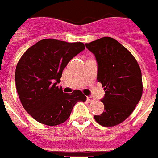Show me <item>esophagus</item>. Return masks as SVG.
Listing matches in <instances>:
<instances>
[{
    "mask_svg": "<svg viewBox=\"0 0 158 158\" xmlns=\"http://www.w3.org/2000/svg\"><path fill=\"white\" fill-rule=\"evenodd\" d=\"M86 99L88 102H93V101H95V98H92V97H87Z\"/></svg>",
    "mask_w": 158,
    "mask_h": 158,
    "instance_id": "esophagus-1",
    "label": "esophagus"
}]
</instances>
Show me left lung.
Masks as SVG:
<instances>
[{
  "label": "left lung",
  "instance_id": "left-lung-1",
  "mask_svg": "<svg viewBox=\"0 0 158 158\" xmlns=\"http://www.w3.org/2000/svg\"><path fill=\"white\" fill-rule=\"evenodd\" d=\"M98 63V81L105 90L101 102L104 111L94 115L103 127H114L128 117L143 92L139 64L128 50L112 37H104L85 44Z\"/></svg>",
  "mask_w": 158,
  "mask_h": 158
}]
</instances>
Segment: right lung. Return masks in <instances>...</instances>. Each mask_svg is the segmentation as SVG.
<instances>
[{"instance_id":"add662e5","label":"right lung","mask_w":158,"mask_h":158,"mask_svg":"<svg viewBox=\"0 0 158 158\" xmlns=\"http://www.w3.org/2000/svg\"><path fill=\"white\" fill-rule=\"evenodd\" d=\"M85 48L82 43L43 39L19 60L15 71L18 95L24 109L37 121L47 126L61 124L77 102L86 100L80 90L64 93L57 86L64 68Z\"/></svg>"}]
</instances>
